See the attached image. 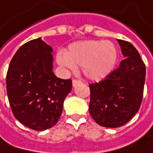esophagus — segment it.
<instances>
[{
    "mask_svg": "<svg viewBox=\"0 0 153 153\" xmlns=\"http://www.w3.org/2000/svg\"><path fill=\"white\" fill-rule=\"evenodd\" d=\"M79 83H81V81H78V80L76 79H74L73 81H72V86H73V87H76V85H78Z\"/></svg>",
    "mask_w": 153,
    "mask_h": 153,
    "instance_id": "34e87169",
    "label": "esophagus"
}]
</instances>
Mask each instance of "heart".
<instances>
[{
	"label": "heart",
	"mask_w": 153,
	"mask_h": 153,
	"mask_svg": "<svg viewBox=\"0 0 153 153\" xmlns=\"http://www.w3.org/2000/svg\"><path fill=\"white\" fill-rule=\"evenodd\" d=\"M117 55V49L111 42L82 41L71 43L66 53L59 52L57 54V62L72 71L76 66L82 67L88 79L100 81L112 71Z\"/></svg>",
	"instance_id": "1"
}]
</instances>
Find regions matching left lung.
<instances>
[{"label": "left lung", "instance_id": "1", "mask_svg": "<svg viewBox=\"0 0 153 153\" xmlns=\"http://www.w3.org/2000/svg\"><path fill=\"white\" fill-rule=\"evenodd\" d=\"M117 41L124 59L105 79L89 84V113L106 128L123 126L137 113L146 79V66L136 48L128 42Z\"/></svg>", "mask_w": 153, "mask_h": 153}]
</instances>
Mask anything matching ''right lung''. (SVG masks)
<instances>
[{"mask_svg": "<svg viewBox=\"0 0 153 153\" xmlns=\"http://www.w3.org/2000/svg\"><path fill=\"white\" fill-rule=\"evenodd\" d=\"M53 48L42 38L21 46L10 62L6 83L15 118L36 131L53 127L61 116L63 104L71 91V80L57 77Z\"/></svg>", "mask_w": 153, "mask_h": 153, "instance_id": "right-lung-1", "label": "right lung"}]
</instances>
